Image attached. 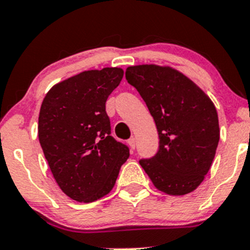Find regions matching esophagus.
<instances>
[{
    "mask_svg": "<svg viewBox=\"0 0 250 250\" xmlns=\"http://www.w3.org/2000/svg\"><path fill=\"white\" fill-rule=\"evenodd\" d=\"M127 144H129V146L131 147V149H135V147H136V140H135V137H131V139L127 141Z\"/></svg>",
    "mask_w": 250,
    "mask_h": 250,
    "instance_id": "obj_1",
    "label": "esophagus"
}]
</instances>
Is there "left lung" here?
I'll list each match as a JSON object with an SVG mask.
<instances>
[{"label": "left lung", "instance_id": "left-lung-1", "mask_svg": "<svg viewBox=\"0 0 250 250\" xmlns=\"http://www.w3.org/2000/svg\"><path fill=\"white\" fill-rule=\"evenodd\" d=\"M125 77L145 101L158 131V152L141 159V167L166 194L178 196L194 191L205 179L220 141L212 101L169 66H130Z\"/></svg>", "mask_w": 250, "mask_h": 250}]
</instances>
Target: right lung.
I'll use <instances>...</instances> for the list:
<instances>
[{
	"instance_id": "add662e5",
	"label": "right lung",
	"mask_w": 250,
	"mask_h": 250,
	"mask_svg": "<svg viewBox=\"0 0 250 250\" xmlns=\"http://www.w3.org/2000/svg\"><path fill=\"white\" fill-rule=\"evenodd\" d=\"M123 68L83 71L52 85L39 113L38 136L60 189L78 203L111 191L129 148L110 136L105 102Z\"/></svg>"
}]
</instances>
